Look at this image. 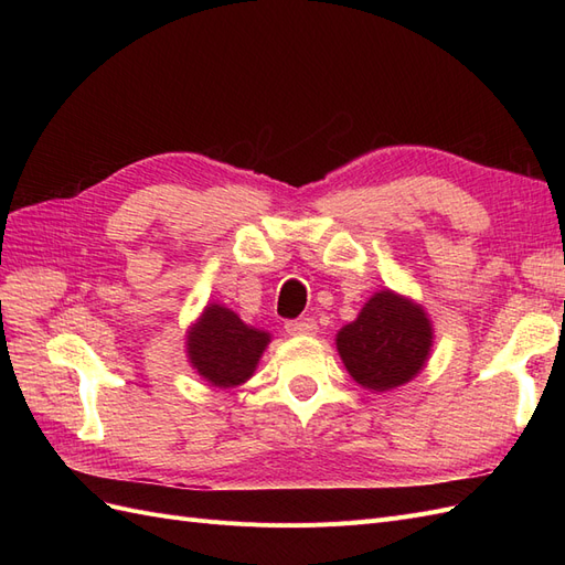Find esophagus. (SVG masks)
I'll return each mask as SVG.
<instances>
[{
  "mask_svg": "<svg viewBox=\"0 0 565 565\" xmlns=\"http://www.w3.org/2000/svg\"><path fill=\"white\" fill-rule=\"evenodd\" d=\"M285 332L287 334H316L318 332V322L313 318H303V320H287L285 322Z\"/></svg>",
  "mask_w": 565,
  "mask_h": 565,
  "instance_id": "34e87169",
  "label": "esophagus"
}]
</instances>
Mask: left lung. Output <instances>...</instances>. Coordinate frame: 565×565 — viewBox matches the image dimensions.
Segmentation results:
<instances>
[{"instance_id": "8db88e82", "label": "left lung", "mask_w": 565, "mask_h": 565, "mask_svg": "<svg viewBox=\"0 0 565 565\" xmlns=\"http://www.w3.org/2000/svg\"><path fill=\"white\" fill-rule=\"evenodd\" d=\"M434 328L413 299L391 289L370 297L358 318L337 332V351L351 377L370 391H391L422 372Z\"/></svg>"}]
</instances>
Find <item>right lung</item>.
<instances>
[{
  "label": "right lung",
  "mask_w": 565,
  "mask_h": 565,
  "mask_svg": "<svg viewBox=\"0 0 565 565\" xmlns=\"http://www.w3.org/2000/svg\"><path fill=\"white\" fill-rule=\"evenodd\" d=\"M270 334L245 324L235 311L221 303H207L193 328L188 330V361L212 386L231 388L245 384Z\"/></svg>",
  "instance_id": "add662e5"
}]
</instances>
